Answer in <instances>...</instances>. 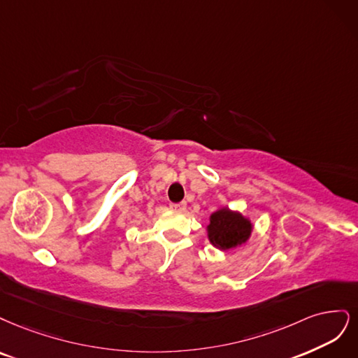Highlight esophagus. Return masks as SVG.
Returning <instances> with one entry per match:
<instances>
[{"instance_id": "esophagus-1", "label": "esophagus", "mask_w": 358, "mask_h": 358, "mask_svg": "<svg viewBox=\"0 0 358 358\" xmlns=\"http://www.w3.org/2000/svg\"><path fill=\"white\" fill-rule=\"evenodd\" d=\"M169 206H171V210L178 211V213H184V211H186L187 203L186 202H180V203H171Z\"/></svg>"}]
</instances>
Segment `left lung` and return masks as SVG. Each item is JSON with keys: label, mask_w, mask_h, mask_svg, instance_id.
Returning a JSON list of instances; mask_svg holds the SVG:
<instances>
[{"label": "left lung", "mask_w": 358, "mask_h": 358, "mask_svg": "<svg viewBox=\"0 0 358 358\" xmlns=\"http://www.w3.org/2000/svg\"><path fill=\"white\" fill-rule=\"evenodd\" d=\"M206 230L211 244L218 250L227 251L245 244L251 236L252 224L241 213L220 208L210 215Z\"/></svg>", "instance_id": "1"}]
</instances>
